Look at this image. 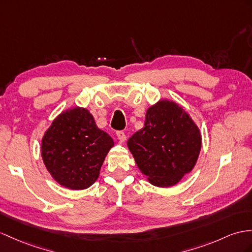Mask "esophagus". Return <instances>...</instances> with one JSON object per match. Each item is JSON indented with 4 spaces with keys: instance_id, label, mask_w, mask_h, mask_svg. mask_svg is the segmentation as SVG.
<instances>
[{
    "instance_id": "34e87169",
    "label": "esophagus",
    "mask_w": 252,
    "mask_h": 252,
    "mask_svg": "<svg viewBox=\"0 0 252 252\" xmlns=\"http://www.w3.org/2000/svg\"><path fill=\"white\" fill-rule=\"evenodd\" d=\"M116 136H118V139L120 140V142H124V141L126 140V134L123 130L116 131Z\"/></svg>"
}]
</instances>
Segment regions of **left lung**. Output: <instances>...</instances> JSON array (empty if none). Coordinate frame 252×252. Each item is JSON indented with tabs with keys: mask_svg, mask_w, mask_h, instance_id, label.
<instances>
[{
	"mask_svg": "<svg viewBox=\"0 0 252 252\" xmlns=\"http://www.w3.org/2000/svg\"><path fill=\"white\" fill-rule=\"evenodd\" d=\"M127 145L151 184L170 187L193 169L201 134L185 110L161 100L147 110L144 127L128 139Z\"/></svg>",
	"mask_w": 252,
	"mask_h": 252,
	"instance_id": "obj_1",
	"label": "left lung"
}]
</instances>
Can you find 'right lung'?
<instances>
[{
  "instance_id": "obj_1",
  "label": "right lung",
  "mask_w": 252,
  "mask_h": 252,
  "mask_svg": "<svg viewBox=\"0 0 252 252\" xmlns=\"http://www.w3.org/2000/svg\"><path fill=\"white\" fill-rule=\"evenodd\" d=\"M112 138L96 126L84 108H73L55 119L41 141L47 170L60 185L85 189L98 179Z\"/></svg>"
}]
</instances>
